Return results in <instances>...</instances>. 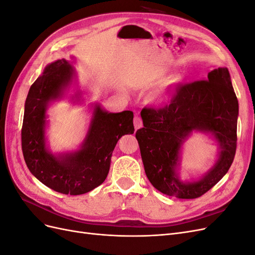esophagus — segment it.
Returning a JSON list of instances; mask_svg holds the SVG:
<instances>
[{"label":"esophagus","mask_w":255,"mask_h":255,"mask_svg":"<svg viewBox=\"0 0 255 255\" xmlns=\"http://www.w3.org/2000/svg\"><path fill=\"white\" fill-rule=\"evenodd\" d=\"M134 127L135 129H138L142 127V120L140 117H138V116H135L134 117Z\"/></svg>","instance_id":"esophagus-1"}]
</instances>
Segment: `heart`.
Segmentation results:
<instances>
[{
  "label": "heart",
  "instance_id": "1",
  "mask_svg": "<svg viewBox=\"0 0 255 255\" xmlns=\"http://www.w3.org/2000/svg\"><path fill=\"white\" fill-rule=\"evenodd\" d=\"M183 83V78L180 75H173L169 79L161 89L157 92V94L154 95L151 99V101L155 104H165L168 101H170L173 94L176 91Z\"/></svg>",
  "mask_w": 255,
  "mask_h": 255
}]
</instances>
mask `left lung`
I'll return each instance as SVG.
<instances>
[{
	"label": "left lung",
	"mask_w": 255,
	"mask_h": 255,
	"mask_svg": "<svg viewBox=\"0 0 255 255\" xmlns=\"http://www.w3.org/2000/svg\"><path fill=\"white\" fill-rule=\"evenodd\" d=\"M143 128L136 132L144 171L163 194L196 199L226 175L236 152L238 101L228 68L208 72L204 80L181 85L170 103L141 111ZM194 131L211 133L219 142V158L199 180L182 181L177 173L181 146Z\"/></svg>",
	"instance_id": "8db88e82"
}]
</instances>
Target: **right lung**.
Here are the masks:
<instances>
[{"mask_svg": "<svg viewBox=\"0 0 255 255\" xmlns=\"http://www.w3.org/2000/svg\"><path fill=\"white\" fill-rule=\"evenodd\" d=\"M70 61L58 59L44 68L30 86L21 130L22 152L27 168L45 186L65 195H83L101 185L110 171L112 154L123 135L133 134L134 114L109 113L94 106L86 137L80 149L53 154L47 146V110L64 97L75 80ZM81 91L72 97L80 101Z\"/></svg>", "mask_w": 255, "mask_h": 255, "instance_id": "add662e5", "label": "right lung"}]
</instances>
